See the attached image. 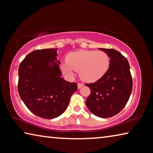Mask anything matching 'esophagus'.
<instances>
[{"instance_id": "1", "label": "esophagus", "mask_w": 153, "mask_h": 153, "mask_svg": "<svg viewBox=\"0 0 153 153\" xmlns=\"http://www.w3.org/2000/svg\"><path fill=\"white\" fill-rule=\"evenodd\" d=\"M82 86H83V84H82V83H78V84H77V88H78L79 89Z\"/></svg>"}]
</instances>
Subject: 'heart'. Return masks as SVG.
Wrapping results in <instances>:
<instances>
[{
  "instance_id": "1",
  "label": "heart",
  "mask_w": 153,
  "mask_h": 153,
  "mask_svg": "<svg viewBox=\"0 0 153 153\" xmlns=\"http://www.w3.org/2000/svg\"><path fill=\"white\" fill-rule=\"evenodd\" d=\"M109 65L110 57L104 51H79L67 56L62 70L67 76H72L74 71H78L83 81L94 82L104 76Z\"/></svg>"
}]
</instances>
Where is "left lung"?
<instances>
[{"mask_svg": "<svg viewBox=\"0 0 153 153\" xmlns=\"http://www.w3.org/2000/svg\"><path fill=\"white\" fill-rule=\"evenodd\" d=\"M99 49L109 56V68L97 82L86 84L91 90L86 104L94 115L106 118L117 115L124 108L131 95L133 82L125 56L115 49Z\"/></svg>", "mask_w": 153, "mask_h": 153, "instance_id": "8db88e82", "label": "left lung"}]
</instances>
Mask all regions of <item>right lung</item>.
<instances>
[{"label":"right lung","instance_id":"add662e5","mask_svg":"<svg viewBox=\"0 0 153 153\" xmlns=\"http://www.w3.org/2000/svg\"><path fill=\"white\" fill-rule=\"evenodd\" d=\"M57 48L36 50L25 56L19 67L18 92L31 112L38 117L53 119L63 113L71 95L76 91V82L61 77L57 63Z\"/></svg>","mask_w":153,"mask_h":153}]
</instances>
